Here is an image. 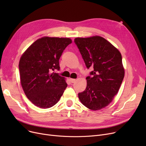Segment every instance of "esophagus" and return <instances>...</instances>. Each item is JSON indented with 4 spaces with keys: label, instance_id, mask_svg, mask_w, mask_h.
<instances>
[{
    "label": "esophagus",
    "instance_id": "34e87169",
    "mask_svg": "<svg viewBox=\"0 0 146 146\" xmlns=\"http://www.w3.org/2000/svg\"><path fill=\"white\" fill-rule=\"evenodd\" d=\"M70 81L71 82V83H74V82H75L76 79H70Z\"/></svg>",
    "mask_w": 146,
    "mask_h": 146
}]
</instances>
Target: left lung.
Returning a JSON list of instances; mask_svg holds the SVG:
<instances>
[{"label": "left lung", "instance_id": "left-lung-1", "mask_svg": "<svg viewBox=\"0 0 146 146\" xmlns=\"http://www.w3.org/2000/svg\"><path fill=\"white\" fill-rule=\"evenodd\" d=\"M74 42L88 68H94L86 78V89L78 96L91 110L108 106L118 93L124 77V68L119 50L100 36L76 38Z\"/></svg>", "mask_w": 146, "mask_h": 146}]
</instances>
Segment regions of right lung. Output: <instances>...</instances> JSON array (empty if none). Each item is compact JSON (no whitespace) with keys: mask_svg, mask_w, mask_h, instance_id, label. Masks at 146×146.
<instances>
[{"mask_svg":"<svg viewBox=\"0 0 146 146\" xmlns=\"http://www.w3.org/2000/svg\"><path fill=\"white\" fill-rule=\"evenodd\" d=\"M68 38L44 36L31 45L21 56L19 70L21 83L29 100L41 108L56 105L67 86L64 78L58 73L59 59L67 46Z\"/></svg>","mask_w":146,"mask_h":146,"instance_id":"1","label":"right lung"}]
</instances>
